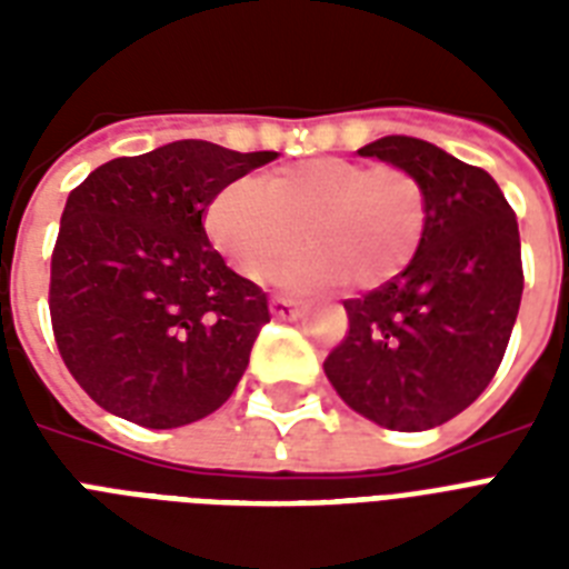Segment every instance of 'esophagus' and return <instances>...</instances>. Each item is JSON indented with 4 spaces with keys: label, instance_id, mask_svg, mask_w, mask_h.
I'll list each match as a JSON object with an SVG mask.
<instances>
[{
    "label": "esophagus",
    "instance_id": "1",
    "mask_svg": "<svg viewBox=\"0 0 569 569\" xmlns=\"http://www.w3.org/2000/svg\"><path fill=\"white\" fill-rule=\"evenodd\" d=\"M268 307H271V316H274V319L292 321V319H298V316H301L298 303H295L292 298H286V295H274V298L268 301Z\"/></svg>",
    "mask_w": 569,
    "mask_h": 569
}]
</instances>
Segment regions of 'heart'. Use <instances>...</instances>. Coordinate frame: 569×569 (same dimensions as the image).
Masks as SVG:
<instances>
[{
  "mask_svg": "<svg viewBox=\"0 0 569 569\" xmlns=\"http://www.w3.org/2000/svg\"><path fill=\"white\" fill-rule=\"evenodd\" d=\"M428 227L422 182L398 164L319 156L283 164L266 182L232 180L218 191L206 230L239 274L259 280L271 261L300 240L311 248L266 276L292 292L351 280L357 289L389 283L410 266Z\"/></svg>",
  "mask_w": 569,
  "mask_h": 569,
  "instance_id": "heart-1",
  "label": "heart"
}]
</instances>
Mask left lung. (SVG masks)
<instances>
[{"instance_id": "obj_1", "label": "left lung", "mask_w": 569, "mask_h": 569, "mask_svg": "<svg viewBox=\"0 0 569 569\" xmlns=\"http://www.w3.org/2000/svg\"><path fill=\"white\" fill-rule=\"evenodd\" d=\"M360 156L422 182L428 227L401 274L342 301L348 330L325 375L366 419L425 431L467 410L502 363L522 298L517 214L485 168L422 138H378Z\"/></svg>"}]
</instances>
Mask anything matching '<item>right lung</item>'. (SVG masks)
Returning <instances> with one entry per match:
<instances>
[{"label": "right lung", "instance_id": "obj_1", "mask_svg": "<svg viewBox=\"0 0 569 569\" xmlns=\"http://www.w3.org/2000/svg\"><path fill=\"white\" fill-rule=\"evenodd\" d=\"M274 159L186 138L111 159L70 191L49 316L58 355L102 410L180 428L232 396L271 312L203 221L223 186Z\"/></svg>", "mask_w": 569, "mask_h": 569}]
</instances>
